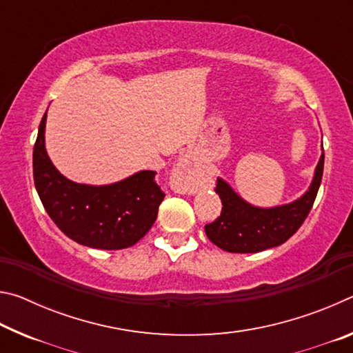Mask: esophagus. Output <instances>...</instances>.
Masks as SVG:
<instances>
[{
	"label": "esophagus",
	"mask_w": 353,
	"mask_h": 353,
	"mask_svg": "<svg viewBox=\"0 0 353 353\" xmlns=\"http://www.w3.org/2000/svg\"><path fill=\"white\" fill-rule=\"evenodd\" d=\"M199 187V174L190 160L182 157L176 163L171 174V188L181 194H194Z\"/></svg>",
	"instance_id": "34e87169"
}]
</instances>
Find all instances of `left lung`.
Segmentation results:
<instances>
[{
	"mask_svg": "<svg viewBox=\"0 0 353 353\" xmlns=\"http://www.w3.org/2000/svg\"><path fill=\"white\" fill-rule=\"evenodd\" d=\"M324 171V148L313 181L301 198L290 204L263 208L249 204L223 179L218 177L216 193L223 202L221 216L205 225L213 244L225 252L255 254L283 244L296 234L308 216L318 194Z\"/></svg>",
	"mask_w": 353,
	"mask_h": 353,
	"instance_id": "8db88e82",
	"label": "left lung"
}]
</instances>
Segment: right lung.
I'll use <instances>...</instances> for the list:
<instances>
[{
  "instance_id": "right-lung-1",
  "label": "right lung",
  "mask_w": 353,
  "mask_h": 353,
  "mask_svg": "<svg viewBox=\"0 0 353 353\" xmlns=\"http://www.w3.org/2000/svg\"><path fill=\"white\" fill-rule=\"evenodd\" d=\"M46 113L34 146V183L54 224L71 240L93 249H126L157 219L165 193L154 171H139L109 185L70 181L52 165L45 148Z\"/></svg>"
}]
</instances>
